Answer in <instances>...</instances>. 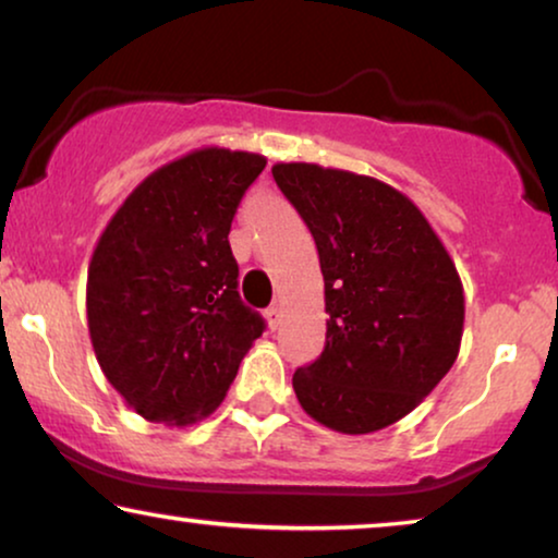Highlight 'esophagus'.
<instances>
[{
  "instance_id": "1",
  "label": "esophagus",
  "mask_w": 558,
  "mask_h": 558,
  "mask_svg": "<svg viewBox=\"0 0 558 558\" xmlns=\"http://www.w3.org/2000/svg\"><path fill=\"white\" fill-rule=\"evenodd\" d=\"M265 318H267V326L275 331L280 326V322H283V311H280V306H270L265 311Z\"/></svg>"
}]
</instances>
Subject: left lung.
I'll return each instance as SVG.
<instances>
[{"label": "left lung", "instance_id": "left-lung-1", "mask_svg": "<svg viewBox=\"0 0 558 558\" xmlns=\"http://www.w3.org/2000/svg\"><path fill=\"white\" fill-rule=\"evenodd\" d=\"M324 275L326 344L295 369L303 411L339 434H373L428 396L454 365L464 288L454 259L405 193L316 162H275Z\"/></svg>", "mask_w": 558, "mask_h": 558}]
</instances>
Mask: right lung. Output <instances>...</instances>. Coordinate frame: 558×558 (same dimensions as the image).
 <instances>
[{"mask_svg": "<svg viewBox=\"0 0 558 558\" xmlns=\"http://www.w3.org/2000/svg\"><path fill=\"white\" fill-rule=\"evenodd\" d=\"M257 153L202 147L145 178L88 263L86 318L99 367L132 411L189 426L217 411L265 331L236 291L229 229L263 173Z\"/></svg>", "mask_w": 558, "mask_h": 558, "instance_id": "1", "label": "right lung"}]
</instances>
